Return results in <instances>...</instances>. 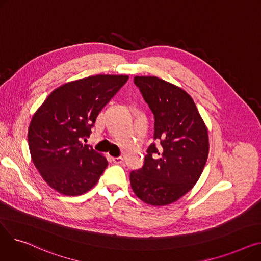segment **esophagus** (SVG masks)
<instances>
[{"label":"esophagus","instance_id":"1","mask_svg":"<svg viewBox=\"0 0 261 261\" xmlns=\"http://www.w3.org/2000/svg\"><path fill=\"white\" fill-rule=\"evenodd\" d=\"M112 160H113V162H114L115 164H120V163L123 161L122 156H115V158H112Z\"/></svg>","mask_w":261,"mask_h":261}]
</instances>
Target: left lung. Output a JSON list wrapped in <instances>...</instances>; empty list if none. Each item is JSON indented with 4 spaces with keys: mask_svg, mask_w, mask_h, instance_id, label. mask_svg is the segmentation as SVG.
I'll return each instance as SVG.
<instances>
[{
    "mask_svg": "<svg viewBox=\"0 0 261 261\" xmlns=\"http://www.w3.org/2000/svg\"><path fill=\"white\" fill-rule=\"evenodd\" d=\"M146 102L154 115V139L144 166L130 173L136 197L164 206L182 198L194 187L206 164L208 130L191 96L182 88L155 76H135Z\"/></svg>",
    "mask_w": 261,
    "mask_h": 261,
    "instance_id": "1",
    "label": "left lung"
}]
</instances>
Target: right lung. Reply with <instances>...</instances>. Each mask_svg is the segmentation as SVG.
<instances>
[{
    "instance_id": "1",
    "label": "right lung",
    "mask_w": 261,
    "mask_h": 261,
    "mask_svg": "<svg viewBox=\"0 0 261 261\" xmlns=\"http://www.w3.org/2000/svg\"><path fill=\"white\" fill-rule=\"evenodd\" d=\"M128 78L95 75L66 82L35 112L27 134L32 160L59 194L80 196L98 182L108 161L81 140L90 135L101 109Z\"/></svg>"
}]
</instances>
